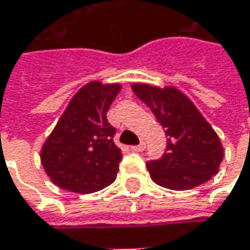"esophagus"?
<instances>
[{
    "label": "esophagus",
    "instance_id": "1",
    "mask_svg": "<svg viewBox=\"0 0 250 250\" xmlns=\"http://www.w3.org/2000/svg\"><path fill=\"white\" fill-rule=\"evenodd\" d=\"M131 149L135 152H142L145 149V142H141L140 145H134V146H131Z\"/></svg>",
    "mask_w": 250,
    "mask_h": 250
}]
</instances>
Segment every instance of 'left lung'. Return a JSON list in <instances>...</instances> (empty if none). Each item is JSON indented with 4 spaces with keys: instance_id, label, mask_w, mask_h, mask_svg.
Listing matches in <instances>:
<instances>
[{
    "instance_id": "1",
    "label": "left lung",
    "mask_w": 250,
    "mask_h": 250,
    "mask_svg": "<svg viewBox=\"0 0 250 250\" xmlns=\"http://www.w3.org/2000/svg\"><path fill=\"white\" fill-rule=\"evenodd\" d=\"M131 88L151 108L167 137L163 156L146 162L152 180L168 189L185 191L217 174L224 156L221 142L191 99L173 87L133 84Z\"/></svg>"
}]
</instances>
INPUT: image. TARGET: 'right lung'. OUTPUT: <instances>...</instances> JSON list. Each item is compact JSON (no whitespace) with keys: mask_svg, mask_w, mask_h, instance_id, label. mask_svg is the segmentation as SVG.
<instances>
[{"mask_svg":"<svg viewBox=\"0 0 250 250\" xmlns=\"http://www.w3.org/2000/svg\"><path fill=\"white\" fill-rule=\"evenodd\" d=\"M120 84L91 82L77 91L41 149V165L59 188L91 194L116 180L122 151L106 112Z\"/></svg>","mask_w":250,"mask_h":250,"instance_id":"add662e5","label":"right lung"}]
</instances>
